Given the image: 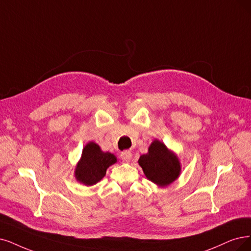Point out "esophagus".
<instances>
[{
  "label": "esophagus",
  "instance_id": "obj_1",
  "mask_svg": "<svg viewBox=\"0 0 251 251\" xmlns=\"http://www.w3.org/2000/svg\"><path fill=\"white\" fill-rule=\"evenodd\" d=\"M131 157H132V154H131L130 151H127V150H126V151L121 153V158H122V160H123L124 162H129V161H130Z\"/></svg>",
  "mask_w": 251,
  "mask_h": 251
}]
</instances>
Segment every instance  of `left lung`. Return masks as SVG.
Wrapping results in <instances>:
<instances>
[{
  "mask_svg": "<svg viewBox=\"0 0 251 251\" xmlns=\"http://www.w3.org/2000/svg\"><path fill=\"white\" fill-rule=\"evenodd\" d=\"M138 163L146 177L159 186H166L173 183L181 171L177 156L157 140L151 144L149 152L140 157Z\"/></svg>",
  "mask_w": 251,
  "mask_h": 251,
  "instance_id": "8db88e82",
  "label": "left lung"
}]
</instances>
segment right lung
<instances>
[{
  "instance_id": "1",
  "label": "right lung",
  "mask_w": 251,
  "mask_h": 251,
  "mask_svg": "<svg viewBox=\"0 0 251 251\" xmlns=\"http://www.w3.org/2000/svg\"><path fill=\"white\" fill-rule=\"evenodd\" d=\"M117 162L116 156L102 152L95 143H89L81 154V159L75 170L77 181L85 185H94L106 174L108 166Z\"/></svg>"
}]
</instances>
